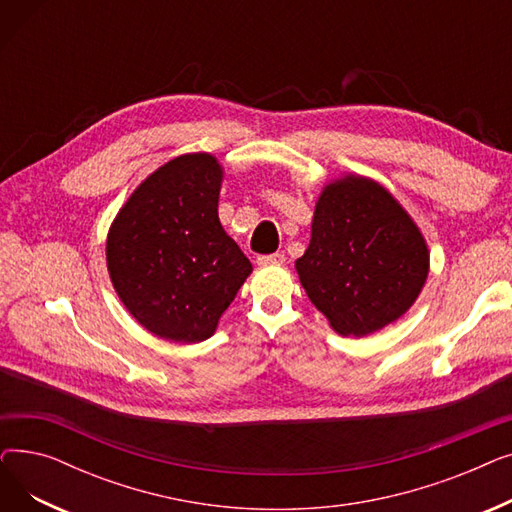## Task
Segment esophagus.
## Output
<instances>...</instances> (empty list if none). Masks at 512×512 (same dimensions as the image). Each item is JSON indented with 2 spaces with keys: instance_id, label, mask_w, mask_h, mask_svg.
<instances>
[{
  "instance_id": "34e87169",
  "label": "esophagus",
  "mask_w": 512,
  "mask_h": 512,
  "mask_svg": "<svg viewBox=\"0 0 512 512\" xmlns=\"http://www.w3.org/2000/svg\"><path fill=\"white\" fill-rule=\"evenodd\" d=\"M286 257L282 253H272V255H259L257 263L259 265H270V263H284Z\"/></svg>"
}]
</instances>
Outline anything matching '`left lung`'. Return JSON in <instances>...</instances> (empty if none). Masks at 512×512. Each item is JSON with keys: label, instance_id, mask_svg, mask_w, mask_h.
I'll return each mask as SVG.
<instances>
[{"label": "left lung", "instance_id": "left-lung-1", "mask_svg": "<svg viewBox=\"0 0 512 512\" xmlns=\"http://www.w3.org/2000/svg\"><path fill=\"white\" fill-rule=\"evenodd\" d=\"M294 267L332 330L363 338L413 307L429 274V249L388 188L344 174L321 191L309 247Z\"/></svg>", "mask_w": 512, "mask_h": 512}]
</instances>
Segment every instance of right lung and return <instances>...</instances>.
<instances>
[{
    "mask_svg": "<svg viewBox=\"0 0 512 512\" xmlns=\"http://www.w3.org/2000/svg\"><path fill=\"white\" fill-rule=\"evenodd\" d=\"M224 168L211 153H184L149 174L120 207L105 261L120 301L170 342L213 336L253 265L220 224Z\"/></svg>",
    "mask_w": 512,
    "mask_h": 512,
    "instance_id": "right-lung-1",
    "label": "right lung"
}]
</instances>
